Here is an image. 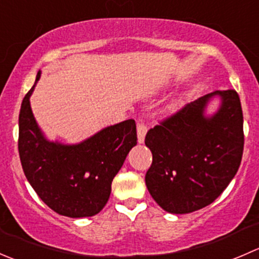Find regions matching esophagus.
Wrapping results in <instances>:
<instances>
[{
  "label": "esophagus",
  "mask_w": 259,
  "mask_h": 259,
  "mask_svg": "<svg viewBox=\"0 0 259 259\" xmlns=\"http://www.w3.org/2000/svg\"><path fill=\"white\" fill-rule=\"evenodd\" d=\"M137 132H138V143L139 144H143L145 139V135H146V126L144 122L139 121L137 125Z\"/></svg>",
  "instance_id": "obj_1"
}]
</instances>
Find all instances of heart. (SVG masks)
Here are the masks:
<instances>
[{
    "instance_id": "obj_1",
    "label": "heart",
    "mask_w": 259,
    "mask_h": 259,
    "mask_svg": "<svg viewBox=\"0 0 259 259\" xmlns=\"http://www.w3.org/2000/svg\"><path fill=\"white\" fill-rule=\"evenodd\" d=\"M182 101H183L182 96H177V98L174 99V100L170 103V105H169V109H170V110H177V109H178L179 106L182 105Z\"/></svg>"
}]
</instances>
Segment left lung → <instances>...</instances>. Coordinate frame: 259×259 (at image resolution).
<instances>
[{"mask_svg":"<svg viewBox=\"0 0 259 259\" xmlns=\"http://www.w3.org/2000/svg\"><path fill=\"white\" fill-rule=\"evenodd\" d=\"M214 100L219 106L208 112ZM145 145L153 154L145 176L153 199L171 214L207 207L241 165L244 135L238 94L218 90L188 104L149 130Z\"/></svg>","mask_w":259,"mask_h":259,"instance_id":"left-lung-1","label":"left lung"}]
</instances>
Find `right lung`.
<instances>
[{"mask_svg": "<svg viewBox=\"0 0 259 259\" xmlns=\"http://www.w3.org/2000/svg\"><path fill=\"white\" fill-rule=\"evenodd\" d=\"M41 77L25 96L18 116V153L23 173L52 210L70 218L93 217L105 207L111 183L127 154L137 145L133 119L99 130L76 144L50 140L33 116L30 98Z\"/></svg>", "mask_w": 259, "mask_h": 259, "instance_id": "obj_1", "label": "right lung"}]
</instances>
